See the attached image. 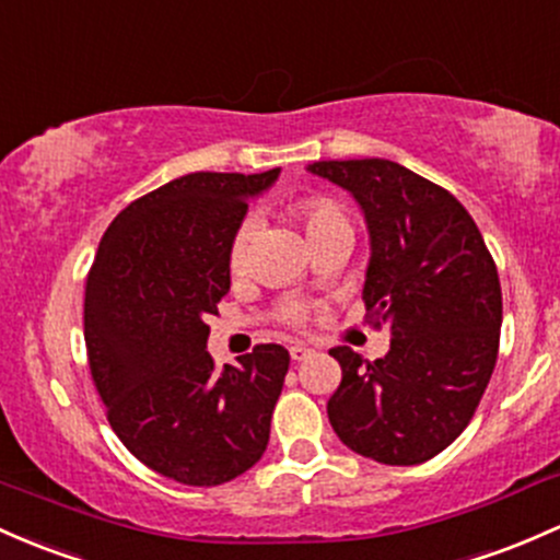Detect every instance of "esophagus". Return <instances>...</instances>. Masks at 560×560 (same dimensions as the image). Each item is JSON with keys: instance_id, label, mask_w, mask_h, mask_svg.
Returning a JSON list of instances; mask_svg holds the SVG:
<instances>
[{"instance_id": "esophagus-1", "label": "esophagus", "mask_w": 560, "mask_h": 560, "mask_svg": "<svg viewBox=\"0 0 560 560\" xmlns=\"http://www.w3.org/2000/svg\"><path fill=\"white\" fill-rule=\"evenodd\" d=\"M288 352H291L293 360H306V358H310V354H312L310 347H304V345H293Z\"/></svg>"}]
</instances>
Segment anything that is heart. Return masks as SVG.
<instances>
[{"label":"heart","instance_id":"obj_1","mask_svg":"<svg viewBox=\"0 0 560 560\" xmlns=\"http://www.w3.org/2000/svg\"><path fill=\"white\" fill-rule=\"evenodd\" d=\"M291 213L302 221L306 237H315V234L328 232V230H350V221H347L345 210L336 206L334 200L328 197H302V200L293 202ZM250 234H254V226L243 224L237 232H234L232 245H230V267L232 272H240L248 261V245H250ZM302 315V306L299 304H288L282 310V320L293 323L299 320Z\"/></svg>","mask_w":560,"mask_h":560}]
</instances>
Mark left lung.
Segmentation results:
<instances>
[{
	"instance_id": "1",
	"label": "left lung",
	"mask_w": 560,
	"mask_h": 560,
	"mask_svg": "<svg viewBox=\"0 0 560 560\" xmlns=\"http://www.w3.org/2000/svg\"><path fill=\"white\" fill-rule=\"evenodd\" d=\"M312 176L350 191L369 230L363 299L389 352L365 363L334 347L341 384L328 419L354 454L422 465L470 424L494 374L502 288L462 202L393 160H320Z\"/></svg>"
}]
</instances>
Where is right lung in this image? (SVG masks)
<instances>
[{
	"instance_id": "obj_1",
	"label": "right lung",
	"mask_w": 560,
	"mask_h": 560,
	"mask_svg": "<svg viewBox=\"0 0 560 560\" xmlns=\"http://www.w3.org/2000/svg\"><path fill=\"white\" fill-rule=\"evenodd\" d=\"M267 173H189L130 202L88 275L93 382L125 448L165 478L221 486L261 459L291 354L258 345L213 369L208 315L230 291V245Z\"/></svg>"
}]
</instances>
